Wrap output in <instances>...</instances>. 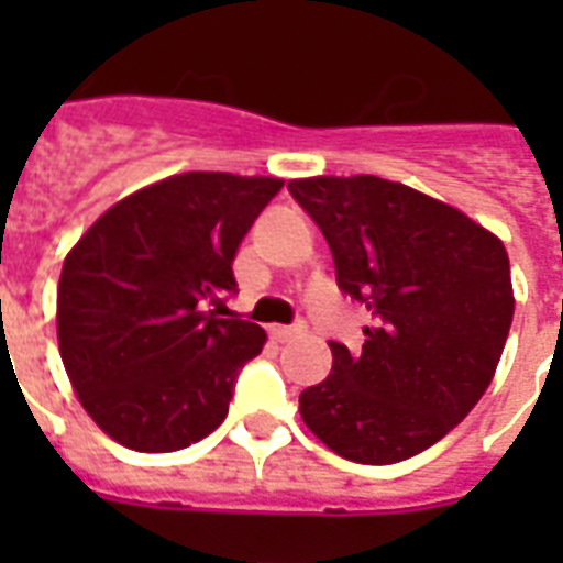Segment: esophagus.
I'll return each mask as SVG.
<instances>
[{
  "mask_svg": "<svg viewBox=\"0 0 563 563\" xmlns=\"http://www.w3.org/2000/svg\"><path fill=\"white\" fill-rule=\"evenodd\" d=\"M307 333V327L295 324V327H283V324H272V335L277 342H291V339H298V335Z\"/></svg>",
  "mask_w": 563,
  "mask_h": 563,
  "instance_id": "34e87169",
  "label": "esophagus"
}]
</instances>
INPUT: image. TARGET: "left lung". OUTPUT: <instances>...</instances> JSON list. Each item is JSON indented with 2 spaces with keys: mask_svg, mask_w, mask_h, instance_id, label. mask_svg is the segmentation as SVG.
I'll return each mask as SVG.
<instances>
[{
  "mask_svg": "<svg viewBox=\"0 0 563 563\" xmlns=\"http://www.w3.org/2000/svg\"><path fill=\"white\" fill-rule=\"evenodd\" d=\"M365 307V344L330 342L333 371L300 394L309 432L360 464H394L467 418L515 318L503 239L432 195L376 175L289 180Z\"/></svg>",
  "mask_w": 563,
  "mask_h": 563,
  "instance_id": "1",
  "label": "left lung"
}]
</instances>
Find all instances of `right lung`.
I'll list each match as a JSON object with an SVG mask.
<instances>
[{
	"label": "right lung",
	"instance_id": "right-lung-1",
	"mask_svg": "<svg viewBox=\"0 0 563 563\" xmlns=\"http://www.w3.org/2000/svg\"><path fill=\"white\" fill-rule=\"evenodd\" d=\"M280 178L184 172L92 221L57 283V347L84 411L117 444L172 453L228 418L265 330L207 303L236 291L233 260Z\"/></svg>",
	"mask_w": 563,
	"mask_h": 563
}]
</instances>
